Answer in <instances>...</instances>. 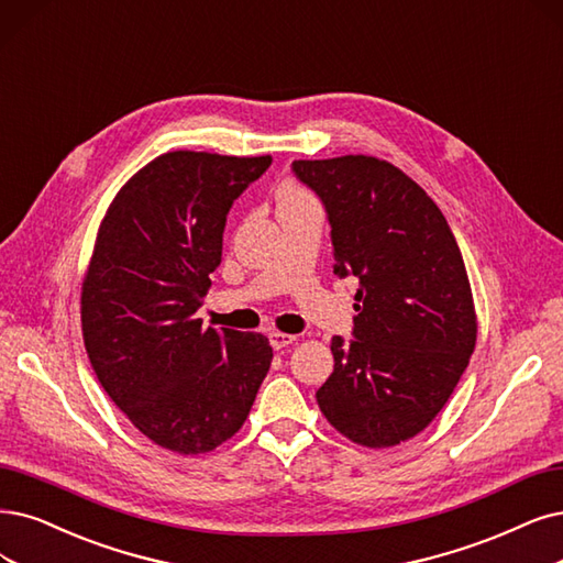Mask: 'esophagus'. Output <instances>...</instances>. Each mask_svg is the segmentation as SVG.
Returning a JSON list of instances; mask_svg holds the SVG:
<instances>
[{"instance_id":"esophagus-1","label":"esophagus","mask_w":563,"mask_h":563,"mask_svg":"<svg viewBox=\"0 0 563 563\" xmlns=\"http://www.w3.org/2000/svg\"><path fill=\"white\" fill-rule=\"evenodd\" d=\"M268 341H271V347H274V350H283V347H287V345H292V343L297 341V336L283 334V331H271Z\"/></svg>"}]
</instances>
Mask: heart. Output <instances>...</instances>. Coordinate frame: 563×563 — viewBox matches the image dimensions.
<instances>
[{"instance_id":"b5f03b06","label":"heart","mask_w":563,"mask_h":563,"mask_svg":"<svg viewBox=\"0 0 563 563\" xmlns=\"http://www.w3.org/2000/svg\"><path fill=\"white\" fill-rule=\"evenodd\" d=\"M295 199H306V195L301 190H292V187L283 190V201H295Z\"/></svg>"}]
</instances>
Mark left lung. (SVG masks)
I'll return each instance as SVG.
<instances>
[{
    "label": "left lung",
    "mask_w": 563,
    "mask_h": 563,
    "mask_svg": "<svg viewBox=\"0 0 563 563\" xmlns=\"http://www.w3.org/2000/svg\"><path fill=\"white\" fill-rule=\"evenodd\" d=\"M292 174L324 206L334 274L360 280L352 339H331L334 373L318 406L350 441L399 445L439 415L473 355L460 245L441 208L389 162L299 159Z\"/></svg>",
    "instance_id": "left-lung-1"
}]
</instances>
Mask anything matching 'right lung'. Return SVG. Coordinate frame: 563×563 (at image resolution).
Returning <instances> with one entry per match:
<instances>
[{
  "mask_svg": "<svg viewBox=\"0 0 563 563\" xmlns=\"http://www.w3.org/2000/svg\"><path fill=\"white\" fill-rule=\"evenodd\" d=\"M268 166V155H159L99 227L80 295L82 341L103 391L172 452L232 439L274 357L266 336L195 318L222 260L229 208Z\"/></svg>",
  "mask_w": 563,
  "mask_h": 563,
  "instance_id": "1",
  "label": "right lung"
}]
</instances>
